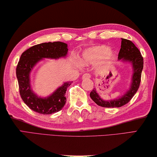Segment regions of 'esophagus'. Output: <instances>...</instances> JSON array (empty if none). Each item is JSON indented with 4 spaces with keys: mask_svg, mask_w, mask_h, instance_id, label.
<instances>
[{
    "mask_svg": "<svg viewBox=\"0 0 157 157\" xmlns=\"http://www.w3.org/2000/svg\"><path fill=\"white\" fill-rule=\"evenodd\" d=\"M90 77H91L90 74H88V73H86V74H83V76H82V78H83V79H85V78H90Z\"/></svg>",
    "mask_w": 157,
    "mask_h": 157,
    "instance_id": "1",
    "label": "esophagus"
}]
</instances>
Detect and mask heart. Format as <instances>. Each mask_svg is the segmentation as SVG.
I'll return each mask as SVG.
<instances>
[{
    "label": "heart",
    "mask_w": 157,
    "mask_h": 157,
    "mask_svg": "<svg viewBox=\"0 0 157 157\" xmlns=\"http://www.w3.org/2000/svg\"><path fill=\"white\" fill-rule=\"evenodd\" d=\"M115 57L113 51L110 50L106 45H98L88 48L83 51L79 58V63L86 66L95 63L101 67H106Z\"/></svg>",
    "instance_id": "1"
}]
</instances>
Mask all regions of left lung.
I'll list each match as a JSON object with an SVG mask.
<instances>
[{"mask_svg":"<svg viewBox=\"0 0 157 157\" xmlns=\"http://www.w3.org/2000/svg\"><path fill=\"white\" fill-rule=\"evenodd\" d=\"M118 60L132 64L133 74L129 88L119 98L108 101L101 99L97 93V90L94 88L90 96L98 106L105 108L121 107L132 99L139 88L141 74L143 69V58L140 51L132 41L122 38L121 48L118 54Z\"/></svg>","mask_w":157,"mask_h":157,"instance_id":"left-lung-1","label":"left lung"}]
</instances>
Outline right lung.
<instances>
[{"mask_svg": "<svg viewBox=\"0 0 157 157\" xmlns=\"http://www.w3.org/2000/svg\"><path fill=\"white\" fill-rule=\"evenodd\" d=\"M67 52V44L65 43L46 42L33 46L21 56L16 69L20 95L25 104L33 111L49 115L60 111L65 106V93L71 82H65L49 96L41 97L32 90L30 75L34 67L44 58H65Z\"/></svg>", "mask_w": 157, "mask_h": 157, "instance_id": "add662e5", "label": "right lung"}]
</instances>
